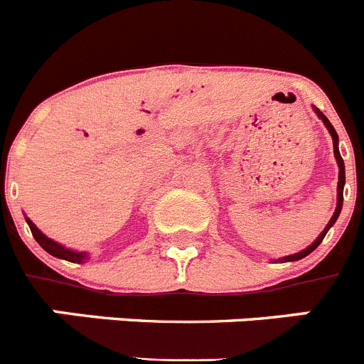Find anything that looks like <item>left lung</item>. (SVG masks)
Here are the masks:
<instances>
[{
    "instance_id": "8db88e82",
    "label": "left lung",
    "mask_w": 364,
    "mask_h": 364,
    "mask_svg": "<svg viewBox=\"0 0 364 364\" xmlns=\"http://www.w3.org/2000/svg\"><path fill=\"white\" fill-rule=\"evenodd\" d=\"M314 111L317 112V117H319L321 120H323V124L326 125L328 133L332 134V140H333V154H336L337 166H339V182H337V208H336V211H333V215H332V218H330V222H328V224H326V228H324V230H323V233H321L319 237H317V239H315L314 242H311L310 246L306 247V250H302V252L295 253V255L282 257V259H281L282 262H294V260H301V259H304V257H306V255H310V253L314 252L315 247H317L321 242H323L324 235H326L328 230H330V228H332L333 224H336L337 217H339L341 210H343V188H345V162H343V159H341V153H339V136H337L336 129H333V125L330 124V120H328V118L324 117L323 112H321L317 107H314Z\"/></svg>"
}]
</instances>
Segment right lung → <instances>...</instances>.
<instances>
[{
  "label": "right lung",
  "mask_w": 364,
  "mask_h": 364,
  "mask_svg": "<svg viewBox=\"0 0 364 364\" xmlns=\"http://www.w3.org/2000/svg\"><path fill=\"white\" fill-rule=\"evenodd\" d=\"M25 220H27L28 228H31V231H32V237L36 239V242L43 247L45 252L50 253V255L56 257V259L69 260V262H78V264L80 262H85V260L89 259V255H87L85 252H74V250H69V247L62 246V244H58L56 240L49 239L47 235H43L40 230H38L36 224H34V222H32L28 217H25Z\"/></svg>",
  "instance_id": "add662e5"
}]
</instances>
